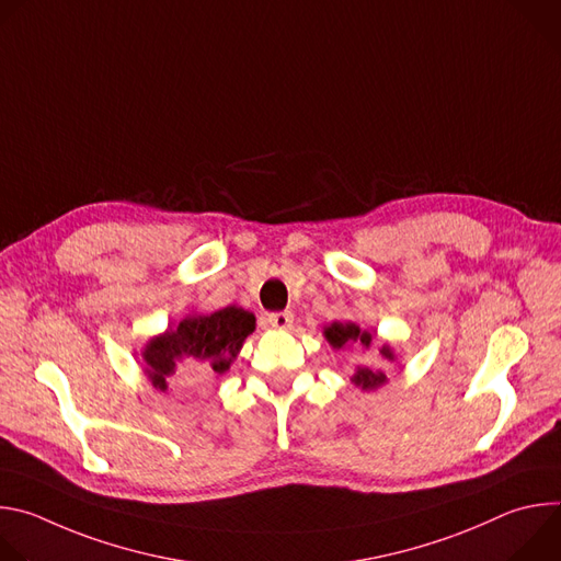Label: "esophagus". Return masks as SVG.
<instances>
[{"label": "esophagus", "mask_w": 561, "mask_h": 561, "mask_svg": "<svg viewBox=\"0 0 561 561\" xmlns=\"http://www.w3.org/2000/svg\"><path fill=\"white\" fill-rule=\"evenodd\" d=\"M268 324H271L273 329H279V331L290 329V324H293V312H290V310L271 312V314H268Z\"/></svg>", "instance_id": "34e87169"}]
</instances>
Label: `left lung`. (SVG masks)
I'll return each mask as SVG.
<instances>
[{"label": "left lung", "instance_id": "1", "mask_svg": "<svg viewBox=\"0 0 561 561\" xmlns=\"http://www.w3.org/2000/svg\"><path fill=\"white\" fill-rule=\"evenodd\" d=\"M324 337L329 340V344H331L333 348H342V346L355 344V342H359L362 346L368 348V346L373 344V340H375V333L362 331V329H359L357 324H353V322H346V324L333 322L331 327L324 329ZM379 355H381L383 359H388V362H394V353H392V348H390L388 344H383V346L379 348ZM353 383L359 386L362 390H377L379 386L386 383V375H383L381 370H373V368H368V366H357V370H355V375H353Z\"/></svg>", "mask_w": 561, "mask_h": 561}]
</instances>
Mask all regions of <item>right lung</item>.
Segmentation results:
<instances>
[{
    "mask_svg": "<svg viewBox=\"0 0 561 561\" xmlns=\"http://www.w3.org/2000/svg\"><path fill=\"white\" fill-rule=\"evenodd\" d=\"M255 331V314L226 306L210 314H188L167 333L152 337L141 351L146 375L157 390H167L178 364L195 359L208 370L224 375Z\"/></svg>",
    "mask_w": 561,
    "mask_h": 561,
    "instance_id": "1",
    "label": "right lung"
}]
</instances>
